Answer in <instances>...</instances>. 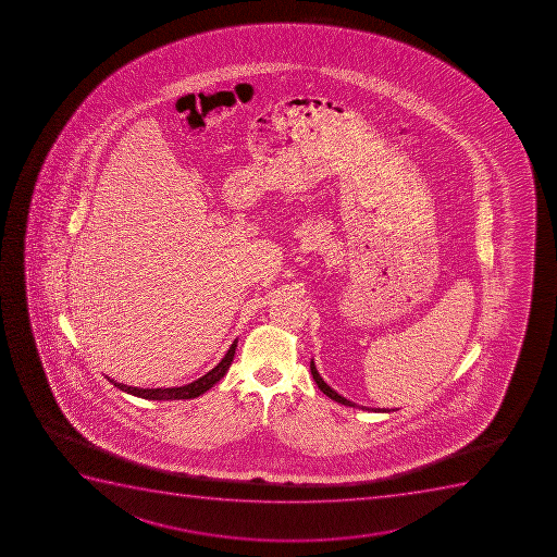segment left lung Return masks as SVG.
<instances>
[{
	"instance_id": "1",
	"label": "left lung",
	"mask_w": 557,
	"mask_h": 557,
	"mask_svg": "<svg viewBox=\"0 0 557 557\" xmlns=\"http://www.w3.org/2000/svg\"><path fill=\"white\" fill-rule=\"evenodd\" d=\"M310 372H312V377H314L315 385L320 386V391L323 392V394H326V396L331 397V399H334V401L342 403V405H347V407H358L356 403L348 401V399H345V397L339 396L334 388H331V386L326 385L325 381H323V377H321L320 372H318V369H315L314 361H310ZM363 410H372V412H391V410H381V408H367L361 407Z\"/></svg>"
}]
</instances>
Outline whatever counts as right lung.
Instances as JSON below:
<instances>
[{"instance_id":"obj_1","label":"right lung","mask_w":557,"mask_h":557,"mask_svg":"<svg viewBox=\"0 0 557 557\" xmlns=\"http://www.w3.org/2000/svg\"><path fill=\"white\" fill-rule=\"evenodd\" d=\"M237 339L232 343L231 348L226 350L225 358L221 359L220 363L215 364L214 369L207 372L203 377L193 381L185 386H172V388H138V386H127L123 383H116L111 380L112 385L117 386L120 391L133 394L136 397H144V399H152V401H169V399H193V397L201 396L205 392L212 388L218 381L226 374V370L231 367L234 352H236Z\"/></svg>"}]
</instances>
